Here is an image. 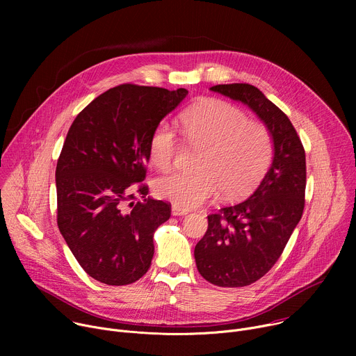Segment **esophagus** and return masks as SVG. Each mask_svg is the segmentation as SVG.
I'll list each match as a JSON object with an SVG mask.
<instances>
[{
  "label": "esophagus",
  "mask_w": 356,
  "mask_h": 356,
  "mask_svg": "<svg viewBox=\"0 0 356 356\" xmlns=\"http://www.w3.org/2000/svg\"><path fill=\"white\" fill-rule=\"evenodd\" d=\"M172 214H173V216H186V214H188V210L181 209V207H177V206H173V207H172Z\"/></svg>",
  "instance_id": "obj_1"
}]
</instances>
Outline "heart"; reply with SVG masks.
Wrapping results in <instances>:
<instances>
[{"mask_svg": "<svg viewBox=\"0 0 356 356\" xmlns=\"http://www.w3.org/2000/svg\"><path fill=\"white\" fill-rule=\"evenodd\" d=\"M187 140L202 147L197 172H175L155 181L158 197L181 209L201 206L221 190L224 198H239L266 173L273 140L269 129L246 120L238 107L221 99H207L187 110L181 118ZM179 139L166 121L156 125L149 139V158L159 170H169Z\"/></svg>", "mask_w": 356, "mask_h": 356, "instance_id": "obj_1", "label": "heart"}]
</instances>
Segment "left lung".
Here are the masks:
<instances>
[{
  "label": "left lung",
  "mask_w": 356,
  "mask_h": 356,
  "mask_svg": "<svg viewBox=\"0 0 356 356\" xmlns=\"http://www.w3.org/2000/svg\"><path fill=\"white\" fill-rule=\"evenodd\" d=\"M248 106L266 125L273 162L249 198L209 216L194 249L200 275L220 287H243L265 276L280 258L304 210L306 154L287 118L265 94L246 83L210 88Z\"/></svg>",
  "instance_id": "1"
}]
</instances>
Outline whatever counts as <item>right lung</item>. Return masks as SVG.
<instances>
[{"instance_id": "add662e5", "label": "right lung", "mask_w": 356, "mask_h": 356, "mask_svg": "<svg viewBox=\"0 0 356 356\" xmlns=\"http://www.w3.org/2000/svg\"><path fill=\"white\" fill-rule=\"evenodd\" d=\"M186 88L121 84L94 98L73 121L56 166L58 227L84 272L108 286L140 279L154 234L170 204L145 198L149 139ZM139 192L143 202H134Z\"/></svg>"}]
</instances>
